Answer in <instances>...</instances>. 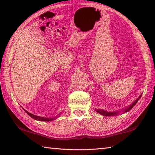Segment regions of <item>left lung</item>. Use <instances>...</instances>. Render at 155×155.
Segmentation results:
<instances>
[{
	"mask_svg": "<svg viewBox=\"0 0 155 155\" xmlns=\"http://www.w3.org/2000/svg\"><path fill=\"white\" fill-rule=\"evenodd\" d=\"M141 94L140 96L138 97V98L136 100V101L134 102V103H133V104H131L128 107H127V108H126V109H123V110H124V112H123V113H127L128 111H130V110L132 109L133 107L135 106V104L137 103V101H139V100H140V98H141ZM96 111L98 112V113H99L100 114L104 115V116H114V115H117V114H120L118 111H114V112H107V111H104V110H103V109H98V110H96Z\"/></svg>",
	"mask_w": 155,
	"mask_h": 155,
	"instance_id": "left-lung-1",
	"label": "left lung"
}]
</instances>
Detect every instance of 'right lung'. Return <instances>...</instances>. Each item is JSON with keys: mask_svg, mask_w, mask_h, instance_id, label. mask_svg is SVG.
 <instances>
[{"mask_svg": "<svg viewBox=\"0 0 155 155\" xmlns=\"http://www.w3.org/2000/svg\"><path fill=\"white\" fill-rule=\"evenodd\" d=\"M24 110H25V109H24ZM25 111H26V113H27V114L28 115H30V116H31V117H32V118L35 119V120H38V121H45V122L52 121V120H54V119L57 118V117H59V115H60V114H59L57 115V116L54 117H44L38 116V115H33V114H31V113L28 112L27 111H26V110H25Z\"/></svg>", "mask_w": 155, "mask_h": 155, "instance_id": "1", "label": "right lung"}]
</instances>
